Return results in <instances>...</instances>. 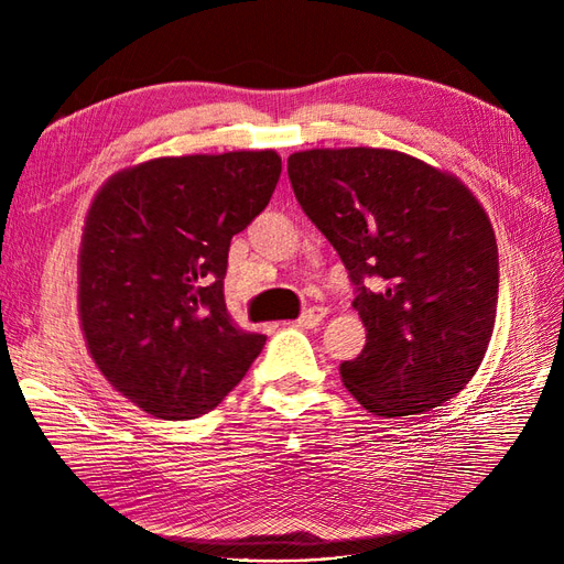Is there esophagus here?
I'll list each match as a JSON object with an SVG mask.
<instances>
[{"instance_id": "34e87169", "label": "esophagus", "mask_w": 564, "mask_h": 564, "mask_svg": "<svg viewBox=\"0 0 564 564\" xmlns=\"http://www.w3.org/2000/svg\"><path fill=\"white\" fill-rule=\"evenodd\" d=\"M324 315H327V311H324V308H311V311H305L296 322H299V327L315 329L317 324L324 319Z\"/></svg>"}]
</instances>
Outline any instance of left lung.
Here are the masks:
<instances>
[{
    "label": "left lung",
    "mask_w": 564,
    "mask_h": 564,
    "mask_svg": "<svg viewBox=\"0 0 564 564\" xmlns=\"http://www.w3.org/2000/svg\"><path fill=\"white\" fill-rule=\"evenodd\" d=\"M286 172L357 289L367 346L340 365L344 386L377 416L452 400L497 319L499 251L482 204L454 174L386 148L301 150Z\"/></svg>",
    "instance_id": "1"
}]
</instances>
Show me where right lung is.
Listing matches in <instances>:
<instances>
[{"mask_svg":"<svg viewBox=\"0 0 564 564\" xmlns=\"http://www.w3.org/2000/svg\"><path fill=\"white\" fill-rule=\"evenodd\" d=\"M275 150L158 158L96 193L79 247V324L108 383L164 421L197 419L265 346L230 319L228 249L272 197Z\"/></svg>","mask_w":564,"mask_h":564,"instance_id":"add662e5","label":"right lung"}]
</instances>
